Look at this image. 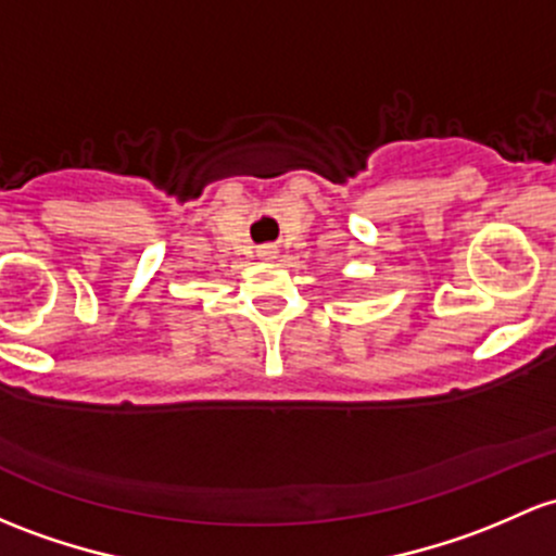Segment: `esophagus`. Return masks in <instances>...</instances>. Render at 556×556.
<instances>
[{
    "label": "esophagus",
    "instance_id": "esophagus-1",
    "mask_svg": "<svg viewBox=\"0 0 556 556\" xmlns=\"http://www.w3.org/2000/svg\"><path fill=\"white\" fill-rule=\"evenodd\" d=\"M261 255H263V258H274V248H263Z\"/></svg>",
    "mask_w": 556,
    "mask_h": 556
}]
</instances>
